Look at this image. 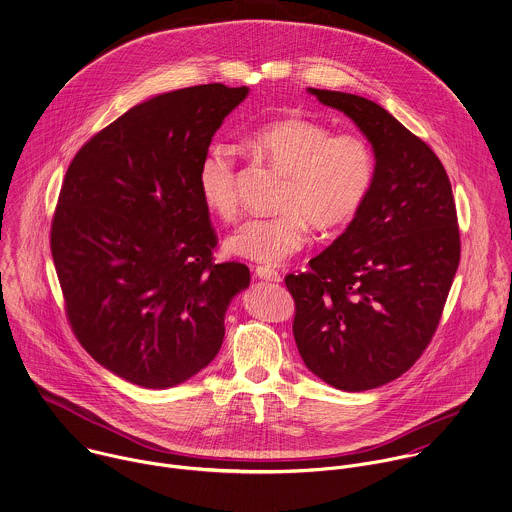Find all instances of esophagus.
Returning <instances> with one entry per match:
<instances>
[{
	"mask_svg": "<svg viewBox=\"0 0 512 512\" xmlns=\"http://www.w3.org/2000/svg\"><path fill=\"white\" fill-rule=\"evenodd\" d=\"M255 275L263 281H271V283H279L281 281V273L271 269V267H265V265H257L255 267Z\"/></svg>",
	"mask_w": 512,
	"mask_h": 512,
	"instance_id": "1",
	"label": "esophagus"
}]
</instances>
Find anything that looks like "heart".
I'll return each instance as SVG.
<instances>
[{
  "mask_svg": "<svg viewBox=\"0 0 512 512\" xmlns=\"http://www.w3.org/2000/svg\"><path fill=\"white\" fill-rule=\"evenodd\" d=\"M249 147L286 176L273 218H251L226 241L231 255L257 263H281L308 241V226L330 233L345 228L367 202L377 161L369 141L338 133L308 117H286L259 127ZM204 206L222 222L239 212L235 161L226 147H212L198 167Z\"/></svg>",
  "mask_w": 512,
  "mask_h": 512,
  "instance_id": "1",
  "label": "heart"
}]
</instances>
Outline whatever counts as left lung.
Masks as SVG:
<instances>
[{"mask_svg": "<svg viewBox=\"0 0 512 512\" xmlns=\"http://www.w3.org/2000/svg\"><path fill=\"white\" fill-rule=\"evenodd\" d=\"M373 147L371 194L340 237L286 275L292 334L304 365L359 393L408 371L432 340L459 265L452 184L436 153L379 104L308 88Z\"/></svg>", "mask_w": 512, "mask_h": 512, "instance_id": "left-lung-1", "label": "left lung"}]
</instances>
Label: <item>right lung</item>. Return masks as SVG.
Returning <instances> with one entry per match:
<instances>
[{"label":"right lung","instance_id":"right-lung-1","mask_svg":"<svg viewBox=\"0 0 512 512\" xmlns=\"http://www.w3.org/2000/svg\"><path fill=\"white\" fill-rule=\"evenodd\" d=\"M247 86L167 92L117 117L72 159L51 251L76 340L108 371L169 389L202 371L224 341L243 263L218 245L198 167Z\"/></svg>","mask_w":512,"mask_h":512}]
</instances>
